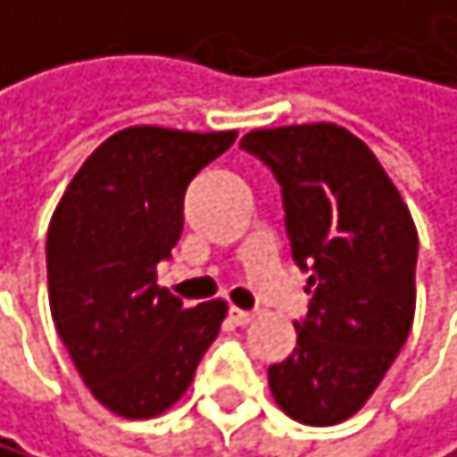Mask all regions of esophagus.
<instances>
[{"label":"esophagus","instance_id":"34e87169","mask_svg":"<svg viewBox=\"0 0 457 457\" xmlns=\"http://www.w3.org/2000/svg\"><path fill=\"white\" fill-rule=\"evenodd\" d=\"M227 317H230V323H236V326H247L253 317H255V312H247V309H238V306H230V312H227Z\"/></svg>","mask_w":457,"mask_h":457}]
</instances>
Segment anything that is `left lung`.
<instances>
[{
	"label": "left lung",
	"instance_id": "obj_1",
	"mask_svg": "<svg viewBox=\"0 0 457 457\" xmlns=\"http://www.w3.org/2000/svg\"><path fill=\"white\" fill-rule=\"evenodd\" d=\"M280 185L292 258L309 272L297 348L270 365L272 396L300 424H340L370 399L413 326L419 236L373 151L334 123L244 134Z\"/></svg>",
	"mask_w": 457,
	"mask_h": 457
}]
</instances>
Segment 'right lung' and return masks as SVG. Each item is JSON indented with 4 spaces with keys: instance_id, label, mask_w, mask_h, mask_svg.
<instances>
[{
    "instance_id": "1",
    "label": "right lung",
    "mask_w": 457,
    "mask_h": 457,
    "mask_svg": "<svg viewBox=\"0 0 457 457\" xmlns=\"http://www.w3.org/2000/svg\"><path fill=\"white\" fill-rule=\"evenodd\" d=\"M233 143L236 131L123 129L92 151L53 213L55 328L92 396L123 419L182 399L219 337L224 300L187 309L157 287V267L182 236L190 179Z\"/></svg>"
}]
</instances>
